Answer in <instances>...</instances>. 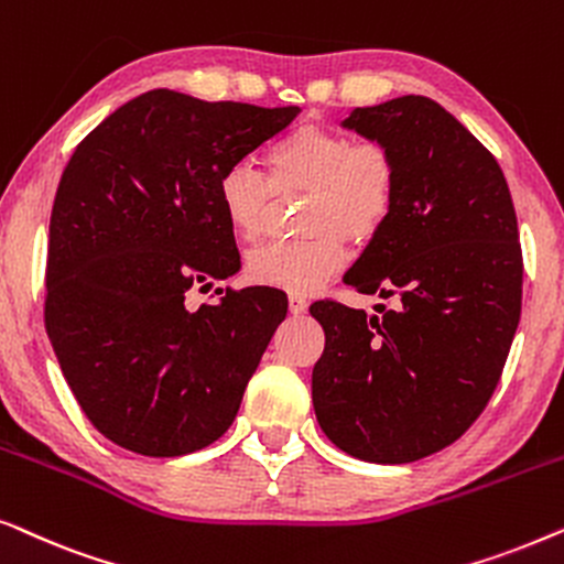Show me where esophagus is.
Returning a JSON list of instances; mask_svg holds the SVG:
<instances>
[{"label":"esophagus","instance_id":"esophagus-1","mask_svg":"<svg viewBox=\"0 0 564 564\" xmlns=\"http://www.w3.org/2000/svg\"><path fill=\"white\" fill-rule=\"evenodd\" d=\"M307 311V300L303 295H290V313H305Z\"/></svg>","mask_w":564,"mask_h":564}]
</instances>
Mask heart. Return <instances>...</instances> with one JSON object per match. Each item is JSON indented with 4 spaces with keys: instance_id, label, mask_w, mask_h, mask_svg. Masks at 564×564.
Here are the masks:
<instances>
[{
    "instance_id": "1",
    "label": "heart",
    "mask_w": 564,
    "mask_h": 564,
    "mask_svg": "<svg viewBox=\"0 0 564 564\" xmlns=\"http://www.w3.org/2000/svg\"><path fill=\"white\" fill-rule=\"evenodd\" d=\"M267 176L249 164H230L218 176V205L243 241L267 234L274 192H305L295 241L269 243L246 259L251 282L284 292H311L341 272L346 241H375L395 213L398 159L388 143L321 126L292 128L264 153Z\"/></svg>"
}]
</instances>
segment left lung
Instances as JSON below:
<instances>
[{
    "instance_id": "8db88e82",
    "label": "left lung",
    "mask_w": 564,
    "mask_h": 564,
    "mask_svg": "<svg viewBox=\"0 0 564 564\" xmlns=\"http://www.w3.org/2000/svg\"><path fill=\"white\" fill-rule=\"evenodd\" d=\"M344 128L400 169L395 213L344 282L395 305H311L326 330L313 405L338 449L403 465L457 442L496 390L521 315L519 223L496 156L434 99L357 107Z\"/></svg>"
}]
</instances>
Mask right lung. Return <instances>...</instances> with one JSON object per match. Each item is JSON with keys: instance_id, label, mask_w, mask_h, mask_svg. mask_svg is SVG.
<instances>
[{"instance_id": "1", "label": "right lung", "mask_w": 564, "mask_h": 564, "mask_svg": "<svg viewBox=\"0 0 564 564\" xmlns=\"http://www.w3.org/2000/svg\"><path fill=\"white\" fill-rule=\"evenodd\" d=\"M297 112L151 89L68 159L51 213L45 330L82 411L122 449L182 457L234 423L288 297L246 288L189 307V295L241 264L218 176Z\"/></svg>"}]
</instances>
